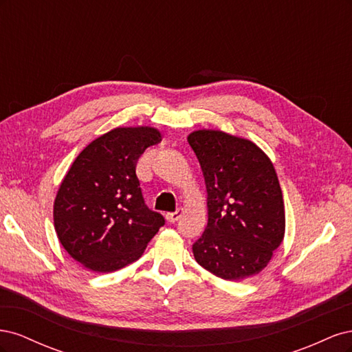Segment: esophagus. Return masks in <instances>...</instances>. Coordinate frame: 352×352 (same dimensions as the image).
Returning <instances> with one entry per match:
<instances>
[{
  "mask_svg": "<svg viewBox=\"0 0 352 352\" xmlns=\"http://www.w3.org/2000/svg\"><path fill=\"white\" fill-rule=\"evenodd\" d=\"M182 212H184L182 208H176L175 211L167 212L166 219H167V221H170V223H175V221H177V220L180 219V216H182Z\"/></svg>",
  "mask_w": 352,
  "mask_h": 352,
  "instance_id": "obj_1",
  "label": "esophagus"
}]
</instances>
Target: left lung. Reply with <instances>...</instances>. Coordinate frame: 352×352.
<instances>
[{"instance_id":"left-lung-1","label":"left lung","mask_w":352,"mask_h":352,"mask_svg":"<svg viewBox=\"0 0 352 352\" xmlns=\"http://www.w3.org/2000/svg\"><path fill=\"white\" fill-rule=\"evenodd\" d=\"M188 142L207 188L208 223L192 245L197 263L226 280L260 273L285 235L282 189L270 158L221 131H195Z\"/></svg>"}]
</instances>
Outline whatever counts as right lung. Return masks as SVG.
Returning <instances> with one entry per match:
<instances>
[{"label": "right lung", "instance_id": "right-lung-1", "mask_svg": "<svg viewBox=\"0 0 352 352\" xmlns=\"http://www.w3.org/2000/svg\"><path fill=\"white\" fill-rule=\"evenodd\" d=\"M162 141L154 127H117L74 160L54 201V228L65 250L85 267L109 273L136 261L164 225L146 207L136 163Z\"/></svg>", "mask_w": 352, "mask_h": 352}]
</instances>
